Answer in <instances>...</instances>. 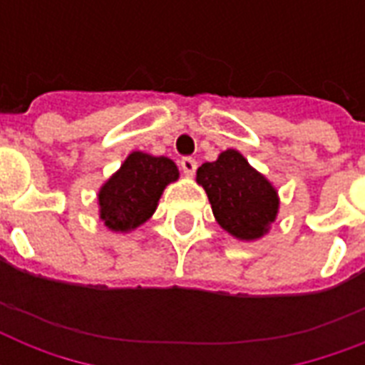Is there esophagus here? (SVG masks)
<instances>
[{"instance_id":"esophagus-1","label":"esophagus","mask_w":365,"mask_h":365,"mask_svg":"<svg viewBox=\"0 0 365 365\" xmlns=\"http://www.w3.org/2000/svg\"><path fill=\"white\" fill-rule=\"evenodd\" d=\"M180 166H182L183 174L187 178H191L195 174V170H197V160L191 159V157H183V159L180 160Z\"/></svg>"}]
</instances>
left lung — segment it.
<instances>
[{
    "instance_id": "1",
    "label": "left lung",
    "mask_w": 365,
    "mask_h": 365,
    "mask_svg": "<svg viewBox=\"0 0 365 365\" xmlns=\"http://www.w3.org/2000/svg\"><path fill=\"white\" fill-rule=\"evenodd\" d=\"M197 183L208 195L217 225L237 240L263 239L277 222V187L237 149H225L216 160L199 166Z\"/></svg>"
}]
</instances>
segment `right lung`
<instances>
[{
  "instance_id": "obj_1",
  "label": "right lung",
  "mask_w": 365,
  "mask_h": 365,
  "mask_svg": "<svg viewBox=\"0 0 365 365\" xmlns=\"http://www.w3.org/2000/svg\"><path fill=\"white\" fill-rule=\"evenodd\" d=\"M178 178L168 157L132 151L98 189V217L113 233H130L153 216L166 185Z\"/></svg>"
}]
</instances>
